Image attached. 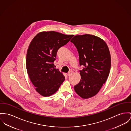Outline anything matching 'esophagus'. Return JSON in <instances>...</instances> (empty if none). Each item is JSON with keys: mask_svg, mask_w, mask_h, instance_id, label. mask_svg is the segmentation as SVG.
Returning <instances> with one entry per match:
<instances>
[{"mask_svg": "<svg viewBox=\"0 0 131 131\" xmlns=\"http://www.w3.org/2000/svg\"><path fill=\"white\" fill-rule=\"evenodd\" d=\"M73 72L72 71H69V72L67 73V75H68V76H70L72 75L73 74Z\"/></svg>", "mask_w": 131, "mask_h": 131, "instance_id": "1", "label": "esophagus"}]
</instances>
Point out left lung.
<instances>
[{"instance_id": "8db88e82", "label": "left lung", "mask_w": 131, "mask_h": 131, "mask_svg": "<svg viewBox=\"0 0 131 131\" xmlns=\"http://www.w3.org/2000/svg\"><path fill=\"white\" fill-rule=\"evenodd\" d=\"M79 53L81 80L74 89L83 99L98 94L107 80L111 68V55L106 43L95 35H76L71 40Z\"/></svg>"}]
</instances>
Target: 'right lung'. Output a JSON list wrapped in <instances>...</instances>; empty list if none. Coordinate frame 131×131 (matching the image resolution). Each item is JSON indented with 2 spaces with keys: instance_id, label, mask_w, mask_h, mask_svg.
<instances>
[{
  "instance_id": "add662e5",
  "label": "right lung",
  "mask_w": 131,
  "mask_h": 131,
  "mask_svg": "<svg viewBox=\"0 0 131 131\" xmlns=\"http://www.w3.org/2000/svg\"><path fill=\"white\" fill-rule=\"evenodd\" d=\"M73 36L54 31H43L31 41L26 55V69L35 90L42 96L54 94L65 80L63 73L54 68L53 62L58 50Z\"/></svg>"
}]
</instances>
